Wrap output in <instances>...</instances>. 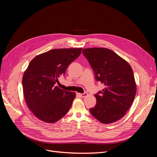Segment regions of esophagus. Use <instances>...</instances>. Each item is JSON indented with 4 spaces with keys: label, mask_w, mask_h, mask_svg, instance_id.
<instances>
[{
    "label": "esophagus",
    "mask_w": 157,
    "mask_h": 157,
    "mask_svg": "<svg viewBox=\"0 0 157 157\" xmlns=\"http://www.w3.org/2000/svg\"><path fill=\"white\" fill-rule=\"evenodd\" d=\"M77 94L78 95V96H81V97H82V98H84V97H86V96H88V94H87L86 92H85V93H84V94H80V93H77Z\"/></svg>",
    "instance_id": "34e87169"
}]
</instances>
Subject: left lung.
<instances>
[{
  "label": "left lung",
  "mask_w": 157,
  "mask_h": 157,
  "mask_svg": "<svg viewBox=\"0 0 157 157\" xmlns=\"http://www.w3.org/2000/svg\"><path fill=\"white\" fill-rule=\"evenodd\" d=\"M82 53L93 69L96 79L105 85L101 94H96L97 103L90 109L92 115L103 124L120 120L131 107L136 94L133 70L125 59L108 48H90Z\"/></svg>",
  "instance_id": "8db88e82"
}]
</instances>
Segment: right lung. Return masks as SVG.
Returning <instances> with one entry per match:
<instances>
[{"mask_svg":"<svg viewBox=\"0 0 157 157\" xmlns=\"http://www.w3.org/2000/svg\"><path fill=\"white\" fill-rule=\"evenodd\" d=\"M82 50H49L35 57L24 71L22 84L25 100L33 115L40 121L54 123L69 111L76 94L61 89L56 83Z\"/></svg>","mask_w":157,"mask_h":157,"instance_id":"right-lung-1","label":"right lung"}]
</instances>
